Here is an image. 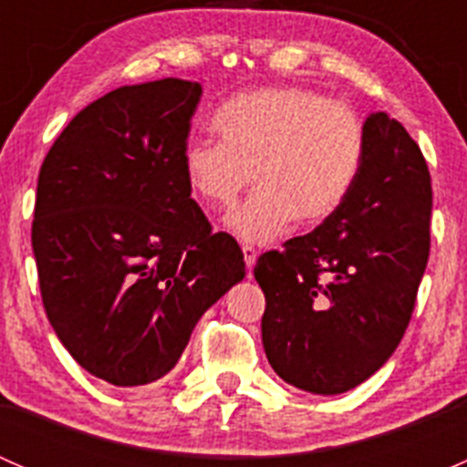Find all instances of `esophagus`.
Masks as SVG:
<instances>
[{
    "instance_id": "1",
    "label": "esophagus",
    "mask_w": 467,
    "mask_h": 467,
    "mask_svg": "<svg viewBox=\"0 0 467 467\" xmlns=\"http://www.w3.org/2000/svg\"><path fill=\"white\" fill-rule=\"evenodd\" d=\"M242 253H244V262H246V266H248V268L255 266V260H257L255 246H251V244H244Z\"/></svg>"
}]
</instances>
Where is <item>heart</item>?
<instances>
[{"instance_id":"1","label":"heart","mask_w":467,"mask_h":467,"mask_svg":"<svg viewBox=\"0 0 467 467\" xmlns=\"http://www.w3.org/2000/svg\"><path fill=\"white\" fill-rule=\"evenodd\" d=\"M212 126L219 142L185 144L182 178L205 210L223 212L253 176L257 190L225 223L244 242H273L294 221L323 223L341 210L364 167L359 115L314 89L242 92L216 108Z\"/></svg>"}]
</instances>
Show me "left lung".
Masks as SVG:
<instances>
[{
	"instance_id": "1",
	"label": "left lung",
	"mask_w": 467,
	"mask_h": 467,
	"mask_svg": "<svg viewBox=\"0 0 467 467\" xmlns=\"http://www.w3.org/2000/svg\"><path fill=\"white\" fill-rule=\"evenodd\" d=\"M366 158L350 196L317 230L255 264L268 364L298 389L337 395L389 361L430 260L431 178L398 119H366Z\"/></svg>"
}]
</instances>
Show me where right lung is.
<instances>
[{
    "instance_id": "obj_1",
    "label": "right lung",
    "mask_w": 467,
    "mask_h": 467,
    "mask_svg": "<svg viewBox=\"0 0 467 467\" xmlns=\"http://www.w3.org/2000/svg\"><path fill=\"white\" fill-rule=\"evenodd\" d=\"M201 86H124L83 108L37 176L31 244L42 305L94 378L142 386L176 366L192 329L246 275L212 233L181 167Z\"/></svg>"
}]
</instances>
